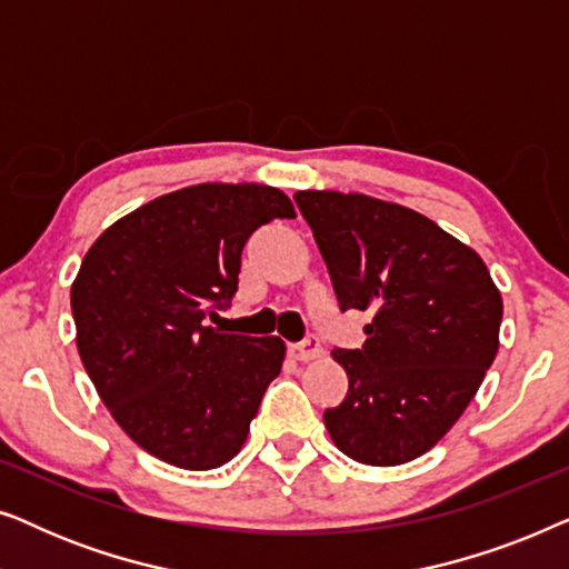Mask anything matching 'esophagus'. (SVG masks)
I'll use <instances>...</instances> for the list:
<instances>
[{
    "mask_svg": "<svg viewBox=\"0 0 569 569\" xmlns=\"http://www.w3.org/2000/svg\"><path fill=\"white\" fill-rule=\"evenodd\" d=\"M321 352H323V347L316 337H308V339L298 341V345H290V357L298 362L316 360V357H321Z\"/></svg>",
    "mask_w": 569,
    "mask_h": 569,
    "instance_id": "obj_1",
    "label": "esophagus"
}]
</instances>
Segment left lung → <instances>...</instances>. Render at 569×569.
<instances>
[{"label": "left lung", "instance_id": "1", "mask_svg": "<svg viewBox=\"0 0 569 569\" xmlns=\"http://www.w3.org/2000/svg\"><path fill=\"white\" fill-rule=\"evenodd\" d=\"M341 310H370L362 349H333L349 391L323 411L333 446L368 466L427 453L477 396L500 347L502 298L477 251L415 209L298 191Z\"/></svg>", "mask_w": 569, "mask_h": 569}]
</instances>
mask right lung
Here are the masks:
<instances>
[{
    "label": "right lung",
    "mask_w": 569,
    "mask_h": 569,
    "mask_svg": "<svg viewBox=\"0 0 569 569\" xmlns=\"http://www.w3.org/2000/svg\"><path fill=\"white\" fill-rule=\"evenodd\" d=\"M292 201L261 183H199L113 222L72 284L77 349L123 432L170 466L207 471L243 448L284 341L207 326L238 292L246 240Z\"/></svg>",
    "instance_id": "add662e5"
}]
</instances>
